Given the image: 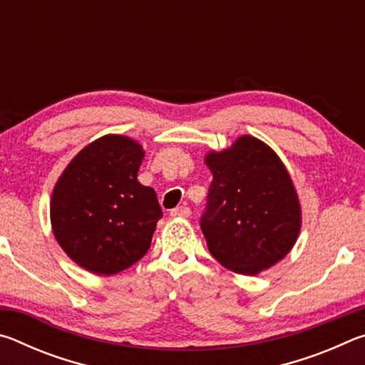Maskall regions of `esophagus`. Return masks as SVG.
<instances>
[{
    "instance_id": "obj_1",
    "label": "esophagus",
    "mask_w": 365,
    "mask_h": 365,
    "mask_svg": "<svg viewBox=\"0 0 365 365\" xmlns=\"http://www.w3.org/2000/svg\"><path fill=\"white\" fill-rule=\"evenodd\" d=\"M190 214H191V211H190V207H187V206L175 207V209H172V211H170V215H172V217H182V219H187V217H190Z\"/></svg>"
}]
</instances>
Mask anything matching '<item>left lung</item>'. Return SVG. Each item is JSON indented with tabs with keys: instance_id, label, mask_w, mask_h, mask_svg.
I'll return each mask as SVG.
<instances>
[{
	"instance_id": "8db88e82",
	"label": "left lung",
	"mask_w": 365,
	"mask_h": 365,
	"mask_svg": "<svg viewBox=\"0 0 365 365\" xmlns=\"http://www.w3.org/2000/svg\"><path fill=\"white\" fill-rule=\"evenodd\" d=\"M212 182L200 219L209 252L225 269L256 275L285 257L301 228V207L280 158L245 135L209 153Z\"/></svg>"
}]
</instances>
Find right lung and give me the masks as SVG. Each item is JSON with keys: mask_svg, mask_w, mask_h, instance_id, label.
<instances>
[{"mask_svg": "<svg viewBox=\"0 0 365 365\" xmlns=\"http://www.w3.org/2000/svg\"><path fill=\"white\" fill-rule=\"evenodd\" d=\"M145 153L122 135H106L71 160L51 197V225L67 256L98 275L138 262L163 217L156 191L137 180Z\"/></svg>", "mask_w": 365, "mask_h": 365, "instance_id": "add662e5", "label": "right lung"}]
</instances>
